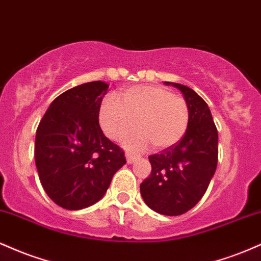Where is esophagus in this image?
Instances as JSON below:
<instances>
[{"mask_svg":"<svg viewBox=\"0 0 261 261\" xmlns=\"http://www.w3.org/2000/svg\"><path fill=\"white\" fill-rule=\"evenodd\" d=\"M137 158H139V155H136V154H134V153H127V154H126V162H127V164L134 163V162L136 161Z\"/></svg>","mask_w":261,"mask_h":261,"instance_id":"34e87169","label":"esophagus"}]
</instances>
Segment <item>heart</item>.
Wrapping results in <instances>:
<instances>
[{
  "label": "heart",
  "mask_w": 261,
  "mask_h": 261,
  "mask_svg": "<svg viewBox=\"0 0 261 261\" xmlns=\"http://www.w3.org/2000/svg\"><path fill=\"white\" fill-rule=\"evenodd\" d=\"M121 103L104 98L99 107V124L109 139L121 141L137 126L140 131L125 140L128 149L169 148L188 130L189 109L182 98L162 86H134L120 92Z\"/></svg>",
  "instance_id": "heart-1"
}]
</instances>
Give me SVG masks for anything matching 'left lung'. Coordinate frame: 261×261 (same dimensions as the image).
I'll return each instance as SVG.
<instances>
[{"label": "left lung", "instance_id": "obj_1", "mask_svg": "<svg viewBox=\"0 0 261 261\" xmlns=\"http://www.w3.org/2000/svg\"><path fill=\"white\" fill-rule=\"evenodd\" d=\"M164 85L181 92L189 109L188 130L174 146L149 155L152 172L140 191L151 210L178 216L193 208L207 190L217 167L218 134L208 106L195 91L179 83Z\"/></svg>", "mask_w": 261, "mask_h": 261}]
</instances>
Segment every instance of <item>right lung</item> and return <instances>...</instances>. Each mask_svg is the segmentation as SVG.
I'll return each mask as SVG.
<instances>
[{"instance_id": "right-lung-1", "label": "right lung", "mask_w": 261, "mask_h": 261, "mask_svg": "<svg viewBox=\"0 0 261 261\" xmlns=\"http://www.w3.org/2000/svg\"><path fill=\"white\" fill-rule=\"evenodd\" d=\"M109 85L83 83L55 98L35 137V164L45 193L66 210L98 202L114 174L126 163L124 152L104 136L99 107Z\"/></svg>"}]
</instances>
